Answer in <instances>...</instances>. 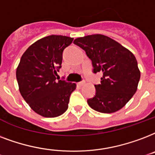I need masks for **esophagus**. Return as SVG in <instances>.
<instances>
[{"label": "esophagus", "instance_id": "34e87169", "mask_svg": "<svg viewBox=\"0 0 155 155\" xmlns=\"http://www.w3.org/2000/svg\"><path fill=\"white\" fill-rule=\"evenodd\" d=\"M83 85H85V81H80V82H78V86H83Z\"/></svg>", "mask_w": 155, "mask_h": 155}]
</instances>
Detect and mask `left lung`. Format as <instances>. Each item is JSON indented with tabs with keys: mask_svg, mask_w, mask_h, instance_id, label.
Segmentation results:
<instances>
[{
	"mask_svg": "<svg viewBox=\"0 0 155 155\" xmlns=\"http://www.w3.org/2000/svg\"><path fill=\"white\" fill-rule=\"evenodd\" d=\"M92 61L93 73L102 72L101 83L94 85L95 95L89 106L102 113H112L123 107L136 93L141 73L131 51L103 35L74 39Z\"/></svg>",
	"mask_w": 155,
	"mask_h": 155,
	"instance_id": "1",
	"label": "left lung"
}]
</instances>
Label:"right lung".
I'll use <instances>...</instances> for the list:
<instances>
[{
	"mask_svg": "<svg viewBox=\"0 0 155 155\" xmlns=\"http://www.w3.org/2000/svg\"><path fill=\"white\" fill-rule=\"evenodd\" d=\"M74 39L49 35L31 45L17 68L19 91L33 111L44 117H56L68 109L69 97L76 84L56 80L63 51Z\"/></svg>",
	"mask_w": 155,
	"mask_h": 155,
	"instance_id": "add662e5",
	"label": "right lung"
}]
</instances>
